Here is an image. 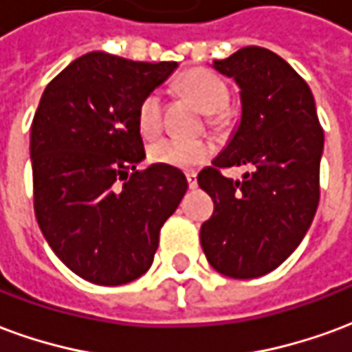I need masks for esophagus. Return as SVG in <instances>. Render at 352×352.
Masks as SVG:
<instances>
[{"instance_id": "esophagus-1", "label": "esophagus", "mask_w": 352, "mask_h": 352, "mask_svg": "<svg viewBox=\"0 0 352 352\" xmlns=\"http://www.w3.org/2000/svg\"><path fill=\"white\" fill-rule=\"evenodd\" d=\"M186 181H188V188L190 190L198 188V177L194 175V173H186Z\"/></svg>"}]
</instances>
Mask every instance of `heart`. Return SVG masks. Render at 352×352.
<instances>
[{
  "label": "heart",
  "instance_id": "heart-1",
  "mask_svg": "<svg viewBox=\"0 0 352 352\" xmlns=\"http://www.w3.org/2000/svg\"><path fill=\"white\" fill-rule=\"evenodd\" d=\"M181 90L204 113H207V122L213 126L222 122V109L228 105L230 92L221 77L206 69H194L181 79ZM162 116H164V101L160 92H148L138 107L139 131L145 138L156 135L162 128ZM211 154H213V146L201 139L184 141V139L164 138L148 146L151 162L179 169L198 168L211 158Z\"/></svg>",
  "mask_w": 352,
  "mask_h": 352
}]
</instances>
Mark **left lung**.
Here are the masks:
<instances>
[{
  "mask_svg": "<svg viewBox=\"0 0 352 352\" xmlns=\"http://www.w3.org/2000/svg\"><path fill=\"white\" fill-rule=\"evenodd\" d=\"M213 67L241 88V122L199 171V188L214 204L199 239L217 272L254 279L283 264L309 230L324 131L307 82L272 50L245 47ZM234 165L250 168L241 182L220 173Z\"/></svg>",
  "mask_w": 352,
  "mask_h": 352,
  "instance_id": "8db88e82",
  "label": "left lung"
}]
</instances>
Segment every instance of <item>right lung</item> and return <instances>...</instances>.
<instances>
[{"mask_svg": "<svg viewBox=\"0 0 352 352\" xmlns=\"http://www.w3.org/2000/svg\"><path fill=\"white\" fill-rule=\"evenodd\" d=\"M175 67L88 52L43 92L30 138L35 219L85 280L116 287L141 277L188 188L181 169H138L139 103Z\"/></svg>", "mask_w": 352, "mask_h": 352, "instance_id": "right-lung-1", "label": "right lung"}]
</instances>
